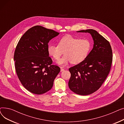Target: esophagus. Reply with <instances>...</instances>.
Returning a JSON list of instances; mask_svg holds the SVG:
<instances>
[{
  "label": "esophagus",
  "instance_id": "obj_1",
  "mask_svg": "<svg viewBox=\"0 0 124 124\" xmlns=\"http://www.w3.org/2000/svg\"><path fill=\"white\" fill-rule=\"evenodd\" d=\"M64 70V69L62 67H61V70H60L61 72H62V71H63Z\"/></svg>",
  "mask_w": 124,
  "mask_h": 124
}]
</instances>
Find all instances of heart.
Instances as JSON below:
<instances>
[{"mask_svg":"<svg viewBox=\"0 0 124 124\" xmlns=\"http://www.w3.org/2000/svg\"><path fill=\"white\" fill-rule=\"evenodd\" d=\"M90 49L91 43L87 39H80L66 35L60 39L58 46L49 45L48 52L56 60L59 59L64 52L65 55L58 63L65 65L70 62L73 64L81 63L88 56Z\"/></svg>","mask_w":124,"mask_h":124,"instance_id":"b5f03b06","label":"heart"}]
</instances>
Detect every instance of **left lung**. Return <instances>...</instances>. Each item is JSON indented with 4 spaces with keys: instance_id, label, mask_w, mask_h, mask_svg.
<instances>
[{
    "instance_id": "left-lung-1",
    "label": "left lung",
    "mask_w": 124,
    "mask_h": 124,
    "mask_svg": "<svg viewBox=\"0 0 124 124\" xmlns=\"http://www.w3.org/2000/svg\"><path fill=\"white\" fill-rule=\"evenodd\" d=\"M77 32L90 34L93 47L83 62L69 69L71 77L68 86L74 93L86 95L98 90L107 78L111 68L113 52L109 42L95 30Z\"/></svg>"
}]
</instances>
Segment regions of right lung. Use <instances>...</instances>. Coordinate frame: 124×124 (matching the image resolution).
<instances>
[{
  "label": "right lung",
  "mask_w": 124,
  "mask_h": 124,
  "mask_svg": "<svg viewBox=\"0 0 124 124\" xmlns=\"http://www.w3.org/2000/svg\"><path fill=\"white\" fill-rule=\"evenodd\" d=\"M59 33L40 25L29 29L19 40L15 54V68L24 87L36 94L50 90L60 71L52 65L48 52V43Z\"/></svg>",
  "instance_id": "right-lung-1"
}]
</instances>
